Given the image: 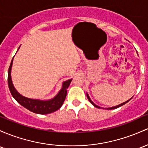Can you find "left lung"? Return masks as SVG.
I'll use <instances>...</instances> for the list:
<instances>
[{"mask_svg":"<svg viewBox=\"0 0 148 148\" xmlns=\"http://www.w3.org/2000/svg\"><path fill=\"white\" fill-rule=\"evenodd\" d=\"M86 95H87V98H88V100L89 101H90V103L92 104V105H93L94 107H95V108H100V107H99L98 105H95V103H93V102L91 100H90V97H89V95H88V94L86 92ZM131 99H129V100H128L127 101H126V102H124V103H121V104H119V105H116V106H114V107H112V108H106L107 110H113V109H116V108H119V107H121V106H122V105H125V104L126 103H127L129 101H130V100H131Z\"/></svg>","mask_w":148,"mask_h":148,"instance_id":"left-lung-1","label":"left lung"}]
</instances>
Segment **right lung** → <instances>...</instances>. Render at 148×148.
<instances>
[{
    "label": "right lung",
    "instance_id": "obj_1",
    "mask_svg": "<svg viewBox=\"0 0 148 148\" xmlns=\"http://www.w3.org/2000/svg\"><path fill=\"white\" fill-rule=\"evenodd\" d=\"M13 58L11 61L9 69H8V82L10 91L13 98L17 100V103L20 104L24 108H27L29 111L36 114H47L54 112L59 110L62 105L64 100H65L66 92H67L66 89L69 87L72 79L62 82V88L58 92V93L54 98L49 99V100H38V99L26 98L17 92V90L14 86L13 84H12V78H11V69H12Z\"/></svg>",
    "mask_w": 148,
    "mask_h": 148
}]
</instances>
